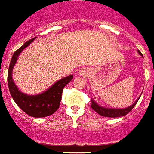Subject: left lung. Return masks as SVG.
I'll return each instance as SVG.
<instances>
[{"label": "left lung", "mask_w": 154, "mask_h": 154, "mask_svg": "<svg viewBox=\"0 0 154 154\" xmlns=\"http://www.w3.org/2000/svg\"><path fill=\"white\" fill-rule=\"evenodd\" d=\"M138 53L140 55H143L140 51H138ZM140 97H138V99L134 103H133L132 105H130L129 107H127L125 109H109V108H104V107H102L99 105L98 103L94 101V100H91V108L94 111H96L97 113L100 115H102L103 117H109V118H116V117H122V116H124L127 114H128L132 109L136 105V103L139 100Z\"/></svg>", "instance_id": "left-lung-1"}]
</instances>
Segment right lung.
Here are the masks:
<instances>
[{
    "mask_svg": "<svg viewBox=\"0 0 154 154\" xmlns=\"http://www.w3.org/2000/svg\"><path fill=\"white\" fill-rule=\"evenodd\" d=\"M35 39V37L26 42L14 53L10 63L7 81L11 97L20 109H21L26 114L31 117L42 118L51 115L59 109L61 101L63 89L65 86L73 79V75H69L58 80L47 90L36 95H28L20 92L13 81V68L16 65L18 56L21 53V51L25 48H26Z\"/></svg>",
    "mask_w": 154,
    "mask_h": 154,
    "instance_id": "add662e5",
    "label": "right lung"
}]
</instances>
